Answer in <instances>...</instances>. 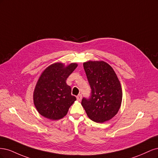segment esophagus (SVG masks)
<instances>
[{
  "label": "esophagus",
  "instance_id": "1",
  "mask_svg": "<svg viewBox=\"0 0 158 158\" xmlns=\"http://www.w3.org/2000/svg\"><path fill=\"white\" fill-rule=\"evenodd\" d=\"M76 98H77V99L78 100V101H81V99H82V95L79 94L78 95H77V97H76Z\"/></svg>",
  "mask_w": 158,
  "mask_h": 158
}]
</instances>
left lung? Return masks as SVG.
<instances>
[{
  "mask_svg": "<svg viewBox=\"0 0 158 158\" xmlns=\"http://www.w3.org/2000/svg\"><path fill=\"white\" fill-rule=\"evenodd\" d=\"M83 66L92 94L89 99H82V106L92 121L99 123L109 121L116 115L122 103L123 92L117 76L103 60H89Z\"/></svg>",
  "mask_w": 158,
  "mask_h": 158,
  "instance_id": "1",
  "label": "left lung"
}]
</instances>
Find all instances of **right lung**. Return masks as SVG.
Segmentation results:
<instances>
[{"label":"right lung","mask_w":158,"mask_h":158,"mask_svg":"<svg viewBox=\"0 0 158 158\" xmlns=\"http://www.w3.org/2000/svg\"><path fill=\"white\" fill-rule=\"evenodd\" d=\"M77 63L67 66L62 63L49 65L42 72L33 92V103L41 115L50 120H59L68 113L76 98L66 83Z\"/></svg>","instance_id":"obj_1"}]
</instances>
